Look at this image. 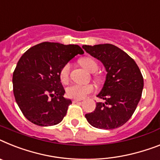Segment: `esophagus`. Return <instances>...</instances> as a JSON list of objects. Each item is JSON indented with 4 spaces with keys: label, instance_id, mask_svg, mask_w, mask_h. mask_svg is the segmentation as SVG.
<instances>
[{
    "label": "esophagus",
    "instance_id": "1",
    "mask_svg": "<svg viewBox=\"0 0 160 160\" xmlns=\"http://www.w3.org/2000/svg\"><path fill=\"white\" fill-rule=\"evenodd\" d=\"M72 102H73L74 103H76V102H80V99H73Z\"/></svg>",
    "mask_w": 160,
    "mask_h": 160
}]
</instances>
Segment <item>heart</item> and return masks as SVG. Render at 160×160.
I'll return each mask as SVG.
<instances>
[{"instance_id":"obj_1","label":"heart","mask_w":160,"mask_h":160,"mask_svg":"<svg viewBox=\"0 0 160 160\" xmlns=\"http://www.w3.org/2000/svg\"><path fill=\"white\" fill-rule=\"evenodd\" d=\"M80 65L83 66L87 71H88L91 73L96 72L98 70V64L92 58H83L80 60ZM70 69H71L70 63H66L62 68V69L60 70V80L64 84L68 83V81L69 80ZM95 80L97 81H100V78L98 76H95ZM93 89H94V88H93L92 84H74L66 88V92H67V95L70 98L82 99L84 98V97H86L87 95L92 92Z\"/></svg>"}]
</instances>
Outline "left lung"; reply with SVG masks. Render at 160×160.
I'll use <instances>...</instances> for the list:
<instances>
[{
    "label": "left lung",
    "instance_id": "obj_1",
    "mask_svg": "<svg viewBox=\"0 0 160 160\" xmlns=\"http://www.w3.org/2000/svg\"><path fill=\"white\" fill-rule=\"evenodd\" d=\"M82 48L100 60L107 72L104 86L98 95L105 102L97 103L94 111L85 118L95 128H119L132 117L142 97L144 80L140 69L129 55L111 44Z\"/></svg>",
    "mask_w": 160,
    "mask_h": 160
}]
</instances>
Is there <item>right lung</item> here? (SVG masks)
<instances>
[{"mask_svg":"<svg viewBox=\"0 0 160 160\" xmlns=\"http://www.w3.org/2000/svg\"><path fill=\"white\" fill-rule=\"evenodd\" d=\"M84 51L77 45L42 42L27 50L13 73V91L22 113L39 126H52L62 120L72 101L66 99L59 72Z\"/></svg>","mask_w":160,"mask_h":160,"instance_id":"1","label":"right lung"}]
</instances>
